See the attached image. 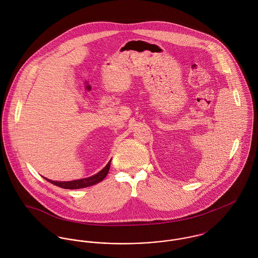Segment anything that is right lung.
I'll return each instance as SVG.
<instances>
[{"instance_id": "add662e5", "label": "right lung", "mask_w": 258, "mask_h": 258, "mask_svg": "<svg viewBox=\"0 0 258 258\" xmlns=\"http://www.w3.org/2000/svg\"><path fill=\"white\" fill-rule=\"evenodd\" d=\"M111 160L108 162V164L97 174L88 177V178H84V179H79V180H74V181H69V182H58V181H51L48 180L46 178H44L47 182L60 186L62 188H68V189H76V188H82V187H87L93 184H98L99 182L103 181V179L107 176L109 169H110Z\"/></svg>"}]
</instances>
